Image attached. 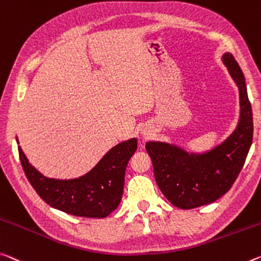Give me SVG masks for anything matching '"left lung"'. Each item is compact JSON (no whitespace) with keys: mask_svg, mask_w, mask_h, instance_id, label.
I'll use <instances>...</instances> for the list:
<instances>
[{"mask_svg":"<svg viewBox=\"0 0 261 261\" xmlns=\"http://www.w3.org/2000/svg\"><path fill=\"white\" fill-rule=\"evenodd\" d=\"M222 59L238 86L241 100V117L232 135L203 154L188 153L161 142H148L145 145L156 185L165 197L180 209L213 203L229 192L242 171L252 144L253 118L245 77L231 53H224Z\"/></svg>","mask_w":261,"mask_h":261,"instance_id":"left-lung-1","label":"left lung"}]
</instances>
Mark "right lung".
I'll return each mask as SVG.
<instances>
[{
  "label": "right lung",
  "instance_id": "obj_1",
  "mask_svg": "<svg viewBox=\"0 0 261 261\" xmlns=\"http://www.w3.org/2000/svg\"><path fill=\"white\" fill-rule=\"evenodd\" d=\"M136 150L137 139H129L111 148L84 176L57 180L37 171L18 146L20 164L29 182L47 204L74 216L92 218L107 217L118 206L126 165Z\"/></svg>",
  "mask_w": 261,
  "mask_h": 261
}]
</instances>
